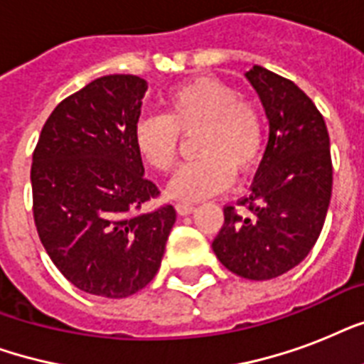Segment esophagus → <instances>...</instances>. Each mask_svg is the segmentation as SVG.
Returning <instances> with one entry per match:
<instances>
[{
    "label": "esophagus",
    "mask_w": 364,
    "mask_h": 364,
    "mask_svg": "<svg viewBox=\"0 0 364 364\" xmlns=\"http://www.w3.org/2000/svg\"><path fill=\"white\" fill-rule=\"evenodd\" d=\"M176 210L179 215H188V213H193L194 211V204H188V202H179L176 205Z\"/></svg>",
    "instance_id": "obj_1"
}]
</instances>
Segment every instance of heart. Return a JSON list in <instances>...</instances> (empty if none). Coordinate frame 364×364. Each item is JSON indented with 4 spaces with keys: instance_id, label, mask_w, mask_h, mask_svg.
I'll list each match as a JSON object with an SVG mask.
<instances>
[{
    "instance_id": "b5f03b06",
    "label": "heart",
    "mask_w": 364,
    "mask_h": 364,
    "mask_svg": "<svg viewBox=\"0 0 364 364\" xmlns=\"http://www.w3.org/2000/svg\"><path fill=\"white\" fill-rule=\"evenodd\" d=\"M166 115L139 119L134 145L153 170H173L181 134L196 136L200 159L188 162L170 183L176 200L205 198L232 185L236 170H251L266 139L264 113L251 100L215 79H194L177 85L164 96Z\"/></svg>"
}]
</instances>
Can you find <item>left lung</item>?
<instances>
[{
	"label": "left lung",
	"instance_id": "1",
	"mask_svg": "<svg viewBox=\"0 0 364 364\" xmlns=\"http://www.w3.org/2000/svg\"><path fill=\"white\" fill-rule=\"evenodd\" d=\"M270 122L268 145L251 185L225 205L211 247L221 264L245 279H272L308 257L321 234L333 194V160L325 119L293 81L253 65L245 73Z\"/></svg>",
	"mask_w": 364,
	"mask_h": 364
}]
</instances>
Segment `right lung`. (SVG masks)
<instances>
[{
  "label": "right lung",
  "instance_id": "obj_1",
  "mask_svg": "<svg viewBox=\"0 0 364 364\" xmlns=\"http://www.w3.org/2000/svg\"><path fill=\"white\" fill-rule=\"evenodd\" d=\"M147 81L105 75L62 100L31 162L33 221L62 276L85 293L124 299L156 276L173 205L139 211L159 187L134 145Z\"/></svg>",
  "mask_w": 364,
  "mask_h": 364
}]
</instances>
